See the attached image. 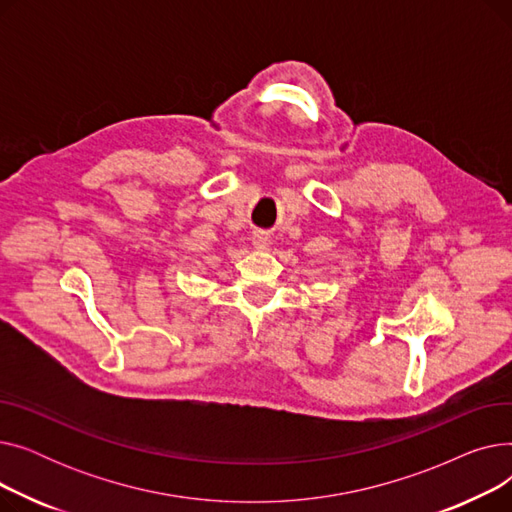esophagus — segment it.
Wrapping results in <instances>:
<instances>
[{
	"label": "esophagus",
	"instance_id": "34e87169",
	"mask_svg": "<svg viewBox=\"0 0 512 512\" xmlns=\"http://www.w3.org/2000/svg\"><path fill=\"white\" fill-rule=\"evenodd\" d=\"M253 245H255L257 249H261V247H265V245H267V236H265V232H255V234H253Z\"/></svg>",
	"mask_w": 512,
	"mask_h": 512
}]
</instances>
